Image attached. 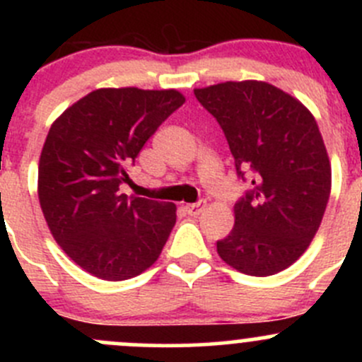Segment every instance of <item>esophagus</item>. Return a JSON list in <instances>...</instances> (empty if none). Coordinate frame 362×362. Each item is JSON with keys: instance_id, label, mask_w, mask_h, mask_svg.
Segmentation results:
<instances>
[{"instance_id": "1", "label": "esophagus", "mask_w": 362, "mask_h": 362, "mask_svg": "<svg viewBox=\"0 0 362 362\" xmlns=\"http://www.w3.org/2000/svg\"><path fill=\"white\" fill-rule=\"evenodd\" d=\"M204 208H206V202H199V203L185 204L184 210L187 211L189 215H192V217H198V215H202V214H203Z\"/></svg>"}]
</instances>
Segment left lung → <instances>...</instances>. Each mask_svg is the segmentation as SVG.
I'll use <instances>...</instances> for the list:
<instances>
[{
	"instance_id": "obj_1",
	"label": "left lung",
	"mask_w": 362,
	"mask_h": 362,
	"mask_svg": "<svg viewBox=\"0 0 362 362\" xmlns=\"http://www.w3.org/2000/svg\"><path fill=\"white\" fill-rule=\"evenodd\" d=\"M228 138L252 191L235 204V226L217 242L240 273L269 276L294 264L319 231L331 194V163L312 112L262 80L194 89Z\"/></svg>"
}]
</instances>
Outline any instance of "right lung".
Wrapping results in <instances>:
<instances>
[{
  "mask_svg": "<svg viewBox=\"0 0 362 362\" xmlns=\"http://www.w3.org/2000/svg\"><path fill=\"white\" fill-rule=\"evenodd\" d=\"M177 89L103 87L50 126L38 164L43 217L64 254L108 282L151 268L177 222L173 203L120 194L127 168L156 129L182 107Z\"/></svg>",
  "mask_w": 362,
  "mask_h": 362,
  "instance_id": "obj_1",
  "label": "right lung"
}]
</instances>
